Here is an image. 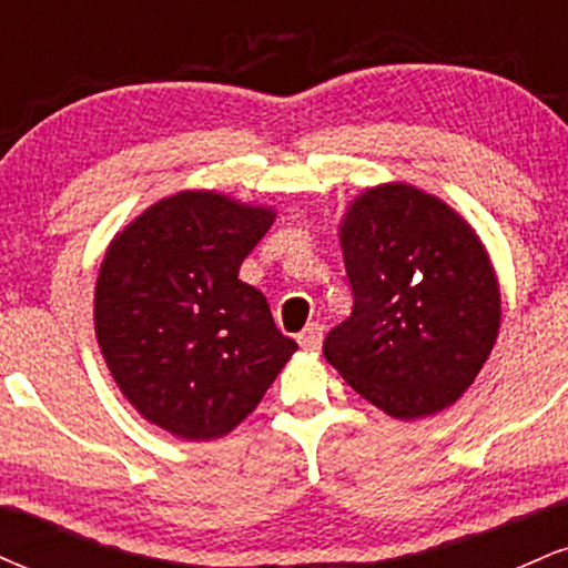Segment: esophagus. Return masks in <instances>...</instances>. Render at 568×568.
Masks as SVG:
<instances>
[{
  "mask_svg": "<svg viewBox=\"0 0 568 568\" xmlns=\"http://www.w3.org/2000/svg\"><path fill=\"white\" fill-rule=\"evenodd\" d=\"M323 325L321 323H310L306 328L298 334V344H302L304 349H321L323 344Z\"/></svg>",
  "mask_w": 568,
  "mask_h": 568,
  "instance_id": "34e87169",
  "label": "esophagus"
}]
</instances>
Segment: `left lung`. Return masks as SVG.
Returning a JSON list of instances; mask_svg holds the SVG:
<instances>
[{"mask_svg":"<svg viewBox=\"0 0 568 568\" xmlns=\"http://www.w3.org/2000/svg\"><path fill=\"white\" fill-rule=\"evenodd\" d=\"M352 315L325 361L397 419L438 414L470 387L499 334V285L478 234L408 184L368 189L342 221Z\"/></svg>","mask_w":568,"mask_h":568,"instance_id":"obj_1","label":"left lung"}]
</instances>
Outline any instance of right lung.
Returning <instances> with one entry per match:
<instances>
[{
	"label": "right lung",
	"instance_id": "1",
	"mask_svg": "<svg viewBox=\"0 0 568 568\" xmlns=\"http://www.w3.org/2000/svg\"><path fill=\"white\" fill-rule=\"evenodd\" d=\"M272 221L270 207L179 192L109 245L95 336L122 395L152 425L186 440L226 435L296 352L264 293L240 280Z\"/></svg>",
	"mask_w": 568,
	"mask_h": 568
}]
</instances>
